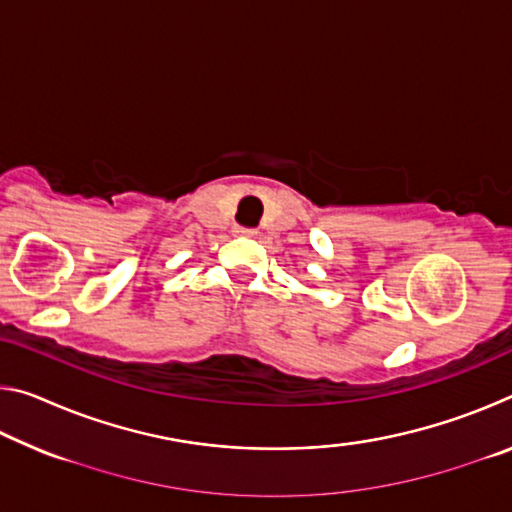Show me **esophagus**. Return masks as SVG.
I'll return each mask as SVG.
<instances>
[{
  "mask_svg": "<svg viewBox=\"0 0 512 512\" xmlns=\"http://www.w3.org/2000/svg\"><path fill=\"white\" fill-rule=\"evenodd\" d=\"M235 232L237 237H255V230L253 228H244V225H235Z\"/></svg>",
  "mask_w": 512,
  "mask_h": 512,
  "instance_id": "34e87169",
  "label": "esophagus"
}]
</instances>
